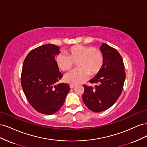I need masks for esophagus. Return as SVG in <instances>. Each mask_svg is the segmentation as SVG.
Wrapping results in <instances>:
<instances>
[{
    "mask_svg": "<svg viewBox=\"0 0 147 147\" xmlns=\"http://www.w3.org/2000/svg\"><path fill=\"white\" fill-rule=\"evenodd\" d=\"M75 86V84H70V88L71 89L74 88Z\"/></svg>",
    "mask_w": 147,
    "mask_h": 147,
    "instance_id": "obj_1",
    "label": "esophagus"
}]
</instances>
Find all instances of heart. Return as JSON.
<instances>
[{
    "instance_id": "heart-1",
    "label": "heart",
    "mask_w": 147,
    "mask_h": 147,
    "mask_svg": "<svg viewBox=\"0 0 147 147\" xmlns=\"http://www.w3.org/2000/svg\"><path fill=\"white\" fill-rule=\"evenodd\" d=\"M65 54L60 53L55 58L56 65L62 71H68L76 62L77 69L67 74L64 80L73 84L82 83L89 75L98 74L104 64V57L101 51L94 47L77 45L66 50Z\"/></svg>"
}]
</instances>
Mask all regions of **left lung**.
I'll list each match as a JSON object with an SVG mask.
<instances>
[{"label":"left lung","mask_w":147,"mask_h":147,"mask_svg":"<svg viewBox=\"0 0 147 147\" xmlns=\"http://www.w3.org/2000/svg\"><path fill=\"white\" fill-rule=\"evenodd\" d=\"M104 64L100 72L90 80L96 85H83L84 104L94 112H100L112 107L121 95L126 74L121 56L115 48L102 43L100 47Z\"/></svg>","instance_id":"obj_1"}]
</instances>
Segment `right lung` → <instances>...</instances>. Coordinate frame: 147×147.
<instances>
[{
  "mask_svg": "<svg viewBox=\"0 0 147 147\" xmlns=\"http://www.w3.org/2000/svg\"><path fill=\"white\" fill-rule=\"evenodd\" d=\"M60 52L59 47L47 44L31 50L24 61L22 88L30 105L42 114L57 112L70 90L68 84H57L63 77L55 59Z\"/></svg>",
  "mask_w": 147,
  "mask_h": 147,
  "instance_id": "add662e5",
  "label": "right lung"
}]
</instances>
